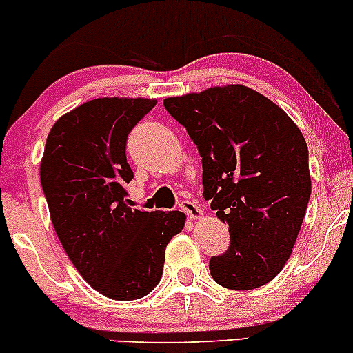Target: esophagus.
<instances>
[{"label":"esophagus","instance_id":"esophagus-1","mask_svg":"<svg viewBox=\"0 0 353 353\" xmlns=\"http://www.w3.org/2000/svg\"><path fill=\"white\" fill-rule=\"evenodd\" d=\"M179 205L181 209L188 214V217H192V219H199V217H202V209L196 205V202H192V200H183Z\"/></svg>","mask_w":353,"mask_h":353}]
</instances>
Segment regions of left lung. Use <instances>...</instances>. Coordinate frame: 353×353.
<instances>
[{
    "instance_id": "1",
    "label": "left lung",
    "mask_w": 353,
    "mask_h": 353,
    "mask_svg": "<svg viewBox=\"0 0 353 353\" xmlns=\"http://www.w3.org/2000/svg\"><path fill=\"white\" fill-rule=\"evenodd\" d=\"M163 106L202 157L203 196L230 228L209 261L223 288H261L284 268L312 193L308 146L294 121L243 85L169 97Z\"/></svg>"
}]
</instances>
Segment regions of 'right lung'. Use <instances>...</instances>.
Returning <instances> with one entry per match:
<instances>
[{"label": "right lung", "instance_id": "right-lung-1", "mask_svg": "<svg viewBox=\"0 0 353 353\" xmlns=\"http://www.w3.org/2000/svg\"><path fill=\"white\" fill-rule=\"evenodd\" d=\"M154 106V99L85 102L55 121L39 169L65 254L95 291L118 301L157 288L167 243L186 219L179 210L134 209L125 199L134 177L127 137Z\"/></svg>", "mask_w": 353, "mask_h": 353}]
</instances>
